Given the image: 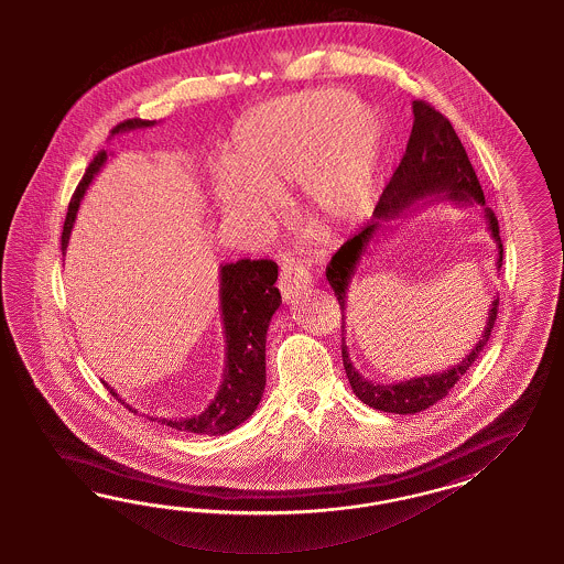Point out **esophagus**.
Segmentation results:
<instances>
[{
	"label": "esophagus",
	"instance_id": "34e87169",
	"mask_svg": "<svg viewBox=\"0 0 564 564\" xmlns=\"http://www.w3.org/2000/svg\"><path fill=\"white\" fill-rule=\"evenodd\" d=\"M312 285V274L307 273L304 264L297 262H283L281 274H279V290L290 300L293 293L306 290Z\"/></svg>",
	"mask_w": 564,
	"mask_h": 564
}]
</instances>
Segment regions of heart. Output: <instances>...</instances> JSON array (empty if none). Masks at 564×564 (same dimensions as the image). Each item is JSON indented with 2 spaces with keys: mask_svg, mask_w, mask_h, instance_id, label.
<instances>
[{
  "mask_svg": "<svg viewBox=\"0 0 564 564\" xmlns=\"http://www.w3.org/2000/svg\"><path fill=\"white\" fill-rule=\"evenodd\" d=\"M384 121L345 88H316L269 102L239 126L231 161L215 173L223 213L267 236L281 217L276 192L300 180L307 219L333 229L372 206Z\"/></svg>",
  "mask_w": 564,
  "mask_h": 564,
  "instance_id": "b5f03b06",
  "label": "heart"
}]
</instances>
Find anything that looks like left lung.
<instances>
[{
	"label": "left lung",
	"instance_id": "obj_1",
	"mask_svg": "<svg viewBox=\"0 0 564 564\" xmlns=\"http://www.w3.org/2000/svg\"><path fill=\"white\" fill-rule=\"evenodd\" d=\"M411 107H413V128H411L408 149L399 167L394 170L389 186L382 192L372 219L358 236L343 243L326 267V279L335 291L343 312L347 306V291L351 285V279L358 271L361 257L368 254V246L378 241L380 234L384 236V231L389 229V223L430 205L451 203L457 206H479L484 213L486 227L490 231V238L495 239L498 248L496 269L500 271L502 267V243L498 236V221L495 213L486 206L478 175L469 163V156L465 153L455 128L441 111H436L426 101H413ZM496 314H498V297H495L490 304L479 341L462 361H457L455 366L446 368L443 372L415 376L393 384H380L359 375L358 368L349 359V351L345 345V318H341L343 366L349 378L351 391L366 405L378 411H387V413L408 415V413L427 410L430 405H434L436 401L446 397L448 391L457 384V380H462L463 375L474 366V361L484 351L486 343L492 335Z\"/></svg>",
	"mask_w": 564,
	"mask_h": 564
}]
</instances>
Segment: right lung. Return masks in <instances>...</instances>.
Listing matches in <instances>:
<instances>
[{"instance_id":"obj_1","label":"right lung","mask_w":564,"mask_h":564,"mask_svg":"<svg viewBox=\"0 0 564 564\" xmlns=\"http://www.w3.org/2000/svg\"><path fill=\"white\" fill-rule=\"evenodd\" d=\"M156 121L126 120L111 130V137L153 128ZM107 153L95 154L86 170L83 182L69 200L68 215L62 234V252L68 248L69 234L76 221V213L85 198L86 188L102 170ZM279 267L273 260H250L241 258L238 262H227L219 269V302H221L223 333H225V370L223 382L208 408L188 417H151L163 426L177 432L221 436L225 432L243 424L254 411L264 393L267 384V330L274 312L281 306V293L274 288ZM107 391L120 401L123 408H130L120 394L116 393L105 380Z\"/></svg>"}]
</instances>
